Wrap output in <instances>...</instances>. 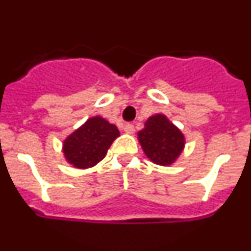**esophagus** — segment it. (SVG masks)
<instances>
[{"label": "esophagus", "mask_w": 251, "mask_h": 251, "mask_svg": "<svg viewBox=\"0 0 251 251\" xmlns=\"http://www.w3.org/2000/svg\"><path fill=\"white\" fill-rule=\"evenodd\" d=\"M134 126H133V124H126V126H124V132L127 133V134H133V133H134Z\"/></svg>", "instance_id": "obj_1"}]
</instances>
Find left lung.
I'll list each match as a JSON object with an SVG mask.
<instances>
[{"label":"left lung","mask_w":251,"mask_h":251,"mask_svg":"<svg viewBox=\"0 0 251 251\" xmlns=\"http://www.w3.org/2000/svg\"><path fill=\"white\" fill-rule=\"evenodd\" d=\"M137 136L145 154L154 165H174L185 150V134L162 113L151 115Z\"/></svg>","instance_id":"left-lung-1"}]
</instances>
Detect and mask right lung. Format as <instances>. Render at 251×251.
<instances>
[{
    "mask_svg": "<svg viewBox=\"0 0 251 251\" xmlns=\"http://www.w3.org/2000/svg\"><path fill=\"white\" fill-rule=\"evenodd\" d=\"M119 136L117 126L100 115L92 117L63 141L65 161L79 170L94 167Z\"/></svg>",
    "mask_w": 251,
    "mask_h": 251,
    "instance_id": "right-lung-1",
    "label": "right lung"
}]
</instances>
